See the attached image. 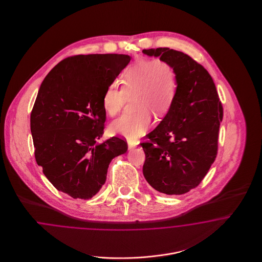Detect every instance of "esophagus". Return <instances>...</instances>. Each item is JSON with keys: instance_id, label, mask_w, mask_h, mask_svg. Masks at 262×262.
Returning a JSON list of instances; mask_svg holds the SVG:
<instances>
[{"instance_id": "esophagus-1", "label": "esophagus", "mask_w": 262, "mask_h": 262, "mask_svg": "<svg viewBox=\"0 0 262 262\" xmlns=\"http://www.w3.org/2000/svg\"><path fill=\"white\" fill-rule=\"evenodd\" d=\"M127 146H128V149H133L137 146V144L135 142H132V141H128L127 142Z\"/></svg>"}]
</instances>
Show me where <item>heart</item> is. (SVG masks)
I'll list each match as a JSON object with an SVG mask.
<instances>
[{
    "label": "heart",
    "mask_w": 262,
    "mask_h": 262,
    "mask_svg": "<svg viewBox=\"0 0 262 262\" xmlns=\"http://www.w3.org/2000/svg\"><path fill=\"white\" fill-rule=\"evenodd\" d=\"M178 91L174 68L158 60H140L130 66L122 78V89L115 84L106 88L102 106L105 113L115 117L121 112L127 98H135L134 115H125L113 123V134L135 140L141 137L151 124L153 113L162 117L171 108Z\"/></svg>",
    "instance_id": "b5f03b06"
}]
</instances>
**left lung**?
Wrapping results in <instances>:
<instances>
[{
	"label": "left lung",
	"instance_id": "obj_1",
	"mask_svg": "<svg viewBox=\"0 0 262 262\" xmlns=\"http://www.w3.org/2000/svg\"><path fill=\"white\" fill-rule=\"evenodd\" d=\"M174 68L178 91L174 102L141 146L143 176L165 194H184L198 187L218 150L223 107L209 73L188 55L169 48L142 51Z\"/></svg>",
	"mask_w": 262,
	"mask_h": 262
}]
</instances>
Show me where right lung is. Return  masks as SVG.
Masks as SVG:
<instances>
[{
  "label": "right lung",
  "mask_w": 262,
  "mask_h": 262,
  "mask_svg": "<svg viewBox=\"0 0 262 262\" xmlns=\"http://www.w3.org/2000/svg\"><path fill=\"white\" fill-rule=\"evenodd\" d=\"M129 61L122 54L69 57L39 88L30 115L35 159L51 184L74 199L94 196L113 158L127 150L119 137L96 141L106 121L103 94Z\"/></svg>",
  "instance_id": "add662e5"
}]
</instances>
